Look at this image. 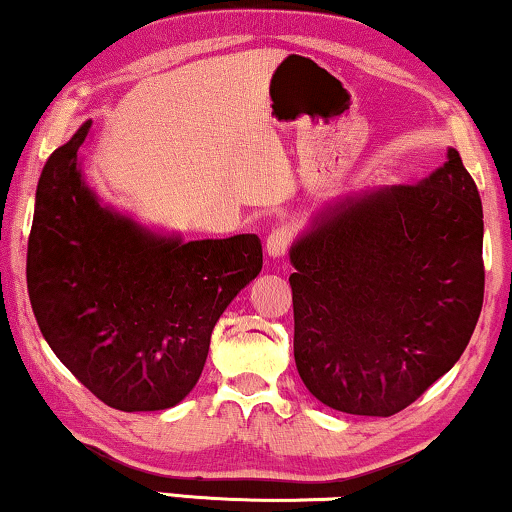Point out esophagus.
Segmentation results:
<instances>
[{
	"label": "esophagus",
	"mask_w": 512,
	"mask_h": 512,
	"mask_svg": "<svg viewBox=\"0 0 512 512\" xmlns=\"http://www.w3.org/2000/svg\"><path fill=\"white\" fill-rule=\"evenodd\" d=\"M291 247V230L289 228H275L268 235V242H265V249H268L270 258H282Z\"/></svg>",
	"instance_id": "esophagus-1"
}]
</instances>
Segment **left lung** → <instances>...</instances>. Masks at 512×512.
<instances>
[{"label":"left lung","mask_w":512,"mask_h":512,"mask_svg":"<svg viewBox=\"0 0 512 512\" xmlns=\"http://www.w3.org/2000/svg\"><path fill=\"white\" fill-rule=\"evenodd\" d=\"M293 356L328 408L391 417L443 377L485 296L482 202L457 149L415 186L328 205L289 251Z\"/></svg>","instance_id":"1"}]
</instances>
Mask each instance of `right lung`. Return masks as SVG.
Returning a JSON list of instances; mask_svg holds the SVG:
<instances>
[{"label": "right lung", "instance_id": "add662e5", "mask_svg": "<svg viewBox=\"0 0 512 512\" xmlns=\"http://www.w3.org/2000/svg\"><path fill=\"white\" fill-rule=\"evenodd\" d=\"M90 121L46 160L27 242V291L55 356L123 412L184 401L216 321L263 268L256 235H156L102 207L81 177Z\"/></svg>", "mask_w": 512, "mask_h": 512}]
</instances>
